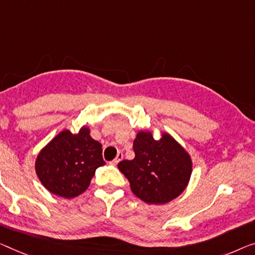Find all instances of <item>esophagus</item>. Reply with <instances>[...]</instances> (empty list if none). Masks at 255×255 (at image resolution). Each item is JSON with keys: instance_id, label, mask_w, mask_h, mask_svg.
<instances>
[{"instance_id": "esophagus-1", "label": "esophagus", "mask_w": 255, "mask_h": 255, "mask_svg": "<svg viewBox=\"0 0 255 255\" xmlns=\"http://www.w3.org/2000/svg\"><path fill=\"white\" fill-rule=\"evenodd\" d=\"M124 158V154H123V152H118V155H117V158L115 159V160H113L112 161V164L113 165H118V164H119V161L121 160V159H123Z\"/></svg>"}]
</instances>
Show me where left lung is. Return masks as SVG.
I'll return each instance as SVG.
<instances>
[{
    "label": "left lung",
    "mask_w": 255,
    "mask_h": 255,
    "mask_svg": "<svg viewBox=\"0 0 255 255\" xmlns=\"http://www.w3.org/2000/svg\"><path fill=\"white\" fill-rule=\"evenodd\" d=\"M135 158L118 168L128 178L132 193L147 204L161 205L175 199L187 188L192 160L180 143L167 132L155 140L150 131H138L134 139Z\"/></svg>",
    "instance_id": "1"
}]
</instances>
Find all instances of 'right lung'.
<instances>
[{
	"label": "right lung",
	"instance_id": "right-lung-1",
	"mask_svg": "<svg viewBox=\"0 0 255 255\" xmlns=\"http://www.w3.org/2000/svg\"><path fill=\"white\" fill-rule=\"evenodd\" d=\"M102 144L91 138L89 128L78 134L60 131L37 154L36 175L43 187L63 198H74L89 187L98 167L105 165Z\"/></svg>",
	"mask_w": 255,
	"mask_h": 255
}]
</instances>
